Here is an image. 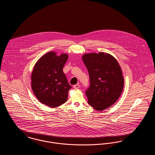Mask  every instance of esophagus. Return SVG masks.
<instances>
[{"instance_id": "34e87169", "label": "esophagus", "mask_w": 155, "mask_h": 155, "mask_svg": "<svg viewBox=\"0 0 155 155\" xmlns=\"http://www.w3.org/2000/svg\"><path fill=\"white\" fill-rule=\"evenodd\" d=\"M80 87V85H79V84H76L73 87L74 89H78Z\"/></svg>"}]
</instances>
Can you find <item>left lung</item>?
<instances>
[{"label": "left lung", "instance_id": "left-lung-1", "mask_svg": "<svg viewBox=\"0 0 155 155\" xmlns=\"http://www.w3.org/2000/svg\"><path fill=\"white\" fill-rule=\"evenodd\" d=\"M88 71L90 86L85 92L89 104L102 111L118 100L124 85V80L118 61L109 53H91L82 56Z\"/></svg>", "mask_w": 155, "mask_h": 155}]
</instances>
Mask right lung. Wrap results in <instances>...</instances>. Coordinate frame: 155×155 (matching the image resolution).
Masks as SVG:
<instances>
[{
  "mask_svg": "<svg viewBox=\"0 0 155 155\" xmlns=\"http://www.w3.org/2000/svg\"><path fill=\"white\" fill-rule=\"evenodd\" d=\"M66 53L58 55L49 52L35 63L31 74V88L38 100L50 107L65 103L71 86L67 80L63 68L68 59Z\"/></svg>",
  "mask_w": 155,
  "mask_h": 155,
  "instance_id": "add662e5",
  "label": "right lung"
}]
</instances>
